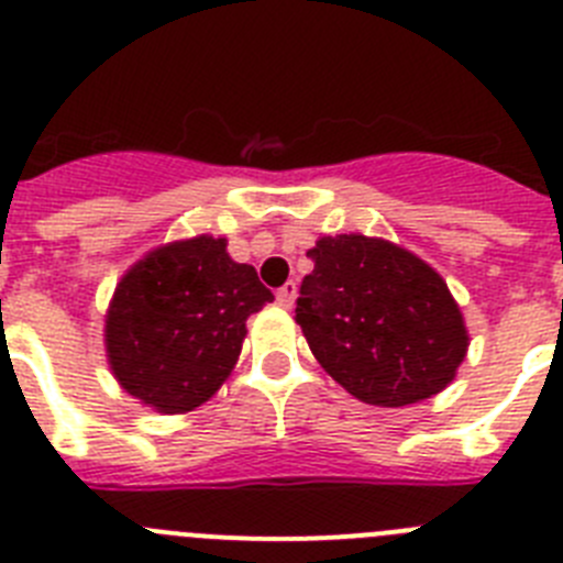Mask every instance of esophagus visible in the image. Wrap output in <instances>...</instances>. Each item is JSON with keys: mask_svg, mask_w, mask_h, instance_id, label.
Masks as SVG:
<instances>
[{"mask_svg": "<svg viewBox=\"0 0 563 563\" xmlns=\"http://www.w3.org/2000/svg\"><path fill=\"white\" fill-rule=\"evenodd\" d=\"M297 297V286L295 283H286V286L277 288V302H280L283 309H291V302H295Z\"/></svg>", "mask_w": 563, "mask_h": 563, "instance_id": "obj_1", "label": "esophagus"}]
</instances>
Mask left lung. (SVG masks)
<instances>
[{
  "mask_svg": "<svg viewBox=\"0 0 563 563\" xmlns=\"http://www.w3.org/2000/svg\"><path fill=\"white\" fill-rule=\"evenodd\" d=\"M297 322L320 365L368 405L419 402L456 376L467 331L448 283L417 257L365 234L309 249Z\"/></svg>",
  "mask_w": 563,
  "mask_h": 563,
  "instance_id": "left-lung-1",
  "label": "left lung"
}]
</instances>
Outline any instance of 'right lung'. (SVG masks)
Returning <instances> with one entry per match:
<instances>
[{
    "instance_id": "1",
    "label": "right lung",
    "mask_w": 563,
    "mask_h": 563,
    "mask_svg": "<svg viewBox=\"0 0 563 563\" xmlns=\"http://www.w3.org/2000/svg\"><path fill=\"white\" fill-rule=\"evenodd\" d=\"M272 300L254 266L229 257L223 238L155 249L126 272L110 302L112 374L161 413L198 408L232 371L249 317Z\"/></svg>"
}]
</instances>
